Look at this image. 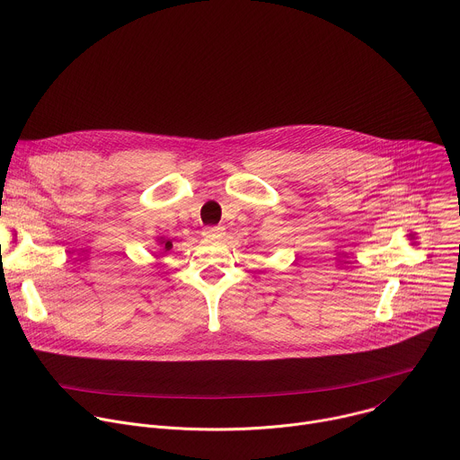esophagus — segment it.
<instances>
[{"mask_svg": "<svg viewBox=\"0 0 460 460\" xmlns=\"http://www.w3.org/2000/svg\"><path fill=\"white\" fill-rule=\"evenodd\" d=\"M222 233H224V227H220V226H208L202 234L208 236V238H217V236H220Z\"/></svg>", "mask_w": 460, "mask_h": 460, "instance_id": "34e87169", "label": "esophagus"}]
</instances>
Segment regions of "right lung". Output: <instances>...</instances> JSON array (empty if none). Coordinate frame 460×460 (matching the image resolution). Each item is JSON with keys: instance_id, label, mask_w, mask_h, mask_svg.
Here are the masks:
<instances>
[{"instance_id": "1", "label": "right lung", "mask_w": 460, "mask_h": 460, "mask_svg": "<svg viewBox=\"0 0 460 460\" xmlns=\"http://www.w3.org/2000/svg\"><path fill=\"white\" fill-rule=\"evenodd\" d=\"M158 245L162 247V252H167V251H171L172 242H171L169 238H165V236H160V238H158Z\"/></svg>"}]
</instances>
